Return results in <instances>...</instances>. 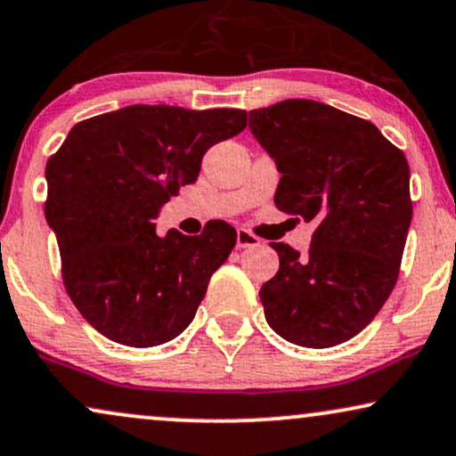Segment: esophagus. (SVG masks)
I'll return each mask as SVG.
<instances>
[{
    "mask_svg": "<svg viewBox=\"0 0 456 456\" xmlns=\"http://www.w3.org/2000/svg\"><path fill=\"white\" fill-rule=\"evenodd\" d=\"M260 244V238L258 235H254L252 232H248V229H238V248H254Z\"/></svg>",
    "mask_w": 456,
    "mask_h": 456,
    "instance_id": "esophagus-1",
    "label": "esophagus"
}]
</instances>
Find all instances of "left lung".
Returning a JSON list of instances; mask_svg holds the SVG:
<instances>
[{"label": "left lung", "mask_w": 456, "mask_h": 456, "mask_svg": "<svg viewBox=\"0 0 456 456\" xmlns=\"http://www.w3.org/2000/svg\"><path fill=\"white\" fill-rule=\"evenodd\" d=\"M275 158V204L314 223L306 254L275 244L279 271L260 288L266 323L291 344L354 338L390 298L412 216L409 162L365 118L313 100L250 110Z\"/></svg>", "instance_id": "1"}]
</instances>
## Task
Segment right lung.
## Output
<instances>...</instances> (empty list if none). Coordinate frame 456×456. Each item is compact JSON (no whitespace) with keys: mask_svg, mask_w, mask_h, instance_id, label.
I'll return each mask as SVG.
<instances>
[{"mask_svg":"<svg viewBox=\"0 0 456 456\" xmlns=\"http://www.w3.org/2000/svg\"><path fill=\"white\" fill-rule=\"evenodd\" d=\"M246 110L129 106L72 126L45 167V218L62 281L85 321L112 342H171L196 317L238 233L156 235L158 208L198 179L208 148L246 129Z\"/></svg>","mask_w":456,"mask_h":456,"instance_id":"1","label":"right lung"}]
</instances>
